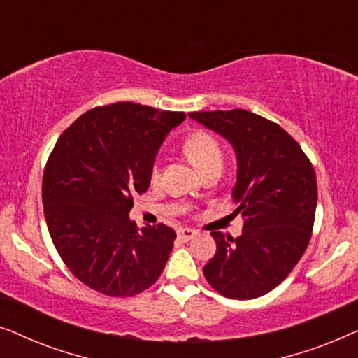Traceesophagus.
Listing matches in <instances>:
<instances>
[{
	"label": "esophagus",
	"mask_w": 358,
	"mask_h": 358,
	"mask_svg": "<svg viewBox=\"0 0 358 358\" xmlns=\"http://www.w3.org/2000/svg\"><path fill=\"white\" fill-rule=\"evenodd\" d=\"M195 234H197V231H195V229H190V228L178 229V236L182 239V241H190V239L195 238Z\"/></svg>",
	"instance_id": "34e87169"
}]
</instances>
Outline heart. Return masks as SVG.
I'll return each mask as SVG.
<instances>
[{"label":"heart","mask_w":358,"mask_h":358,"mask_svg":"<svg viewBox=\"0 0 358 358\" xmlns=\"http://www.w3.org/2000/svg\"><path fill=\"white\" fill-rule=\"evenodd\" d=\"M184 151L200 173H203L208 168H213V166H222L223 163V153L218 141L213 136L202 134V131L192 134L185 140ZM151 178H158V164H155L153 169H151Z\"/></svg>","instance_id":"b5f03b06"}]
</instances>
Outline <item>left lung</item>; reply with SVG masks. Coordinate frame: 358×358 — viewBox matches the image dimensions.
<instances>
[{"mask_svg": "<svg viewBox=\"0 0 358 358\" xmlns=\"http://www.w3.org/2000/svg\"><path fill=\"white\" fill-rule=\"evenodd\" d=\"M189 117L223 136L238 164L231 197L243 233L236 239L212 233L217 252L203 275L231 300L266 295L285 280L310 243L317 203L315 169L301 146L261 115L234 109Z\"/></svg>", "mask_w": 358, "mask_h": 358, "instance_id": "obj_1", "label": "left lung"}]
</instances>
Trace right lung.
I'll return each instance as SVG.
<instances>
[{
    "instance_id": "right-lung-1",
    "label": "right lung",
    "mask_w": 358,
    "mask_h": 358,
    "mask_svg": "<svg viewBox=\"0 0 358 358\" xmlns=\"http://www.w3.org/2000/svg\"><path fill=\"white\" fill-rule=\"evenodd\" d=\"M184 119L117 102L83 114L58 138L43 173V213L63 262L92 290L134 296L163 272L174 229L161 223L136 231L129 213L150 187L159 146Z\"/></svg>"
}]
</instances>
